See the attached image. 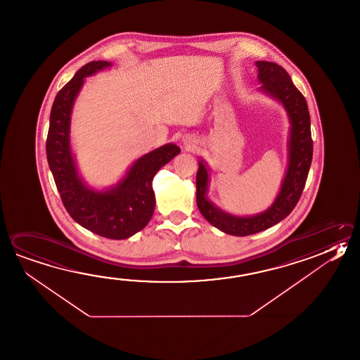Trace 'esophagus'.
I'll return each mask as SVG.
<instances>
[{
	"label": "esophagus",
	"instance_id": "1",
	"mask_svg": "<svg viewBox=\"0 0 360 360\" xmlns=\"http://www.w3.org/2000/svg\"><path fill=\"white\" fill-rule=\"evenodd\" d=\"M184 146H187V148H191V145H192V141H191L190 139H186L184 140Z\"/></svg>",
	"mask_w": 360,
	"mask_h": 360
}]
</instances>
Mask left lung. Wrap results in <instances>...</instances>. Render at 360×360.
Segmentation results:
<instances>
[{
    "instance_id": "left-lung-1",
    "label": "left lung",
    "mask_w": 360,
    "mask_h": 360,
    "mask_svg": "<svg viewBox=\"0 0 360 360\" xmlns=\"http://www.w3.org/2000/svg\"><path fill=\"white\" fill-rule=\"evenodd\" d=\"M256 68L258 82L261 84L258 90L280 103L284 107L290 122L288 140V168L278 196L265 211L251 217H238L221 210L209 200L207 190L210 184V169L204 159H200L198 162L196 176L198 210L219 231L237 237H245L266 231L288 217L295 205L298 204L312 163L311 118L304 96L295 88L289 74L278 63L257 61Z\"/></svg>"
}]
</instances>
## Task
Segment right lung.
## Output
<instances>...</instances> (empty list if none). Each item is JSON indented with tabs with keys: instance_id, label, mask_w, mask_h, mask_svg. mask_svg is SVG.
I'll return each instance as SVG.
<instances>
[{
	"instance_id": "1",
	"label": "right lung",
	"mask_w": 360,
	"mask_h": 360,
	"mask_svg": "<svg viewBox=\"0 0 360 360\" xmlns=\"http://www.w3.org/2000/svg\"><path fill=\"white\" fill-rule=\"evenodd\" d=\"M110 66L107 61L89 62L56 95L46 149L49 168L70 217L101 237L126 239L149 223L155 209L154 176L181 149L174 143H165L140 156L117 184L105 190H94L84 182L71 149L72 108L85 77Z\"/></svg>"
}]
</instances>
